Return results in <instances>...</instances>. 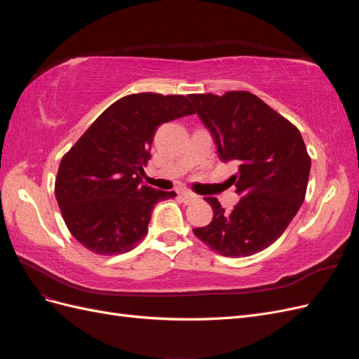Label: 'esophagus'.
<instances>
[{
  "instance_id": "1",
  "label": "esophagus",
  "mask_w": 359,
  "mask_h": 359,
  "mask_svg": "<svg viewBox=\"0 0 359 359\" xmlns=\"http://www.w3.org/2000/svg\"><path fill=\"white\" fill-rule=\"evenodd\" d=\"M181 198H182V201L186 202V203H191V202H194V201H198L196 194H193V193H190V191H182V193H181Z\"/></svg>"
}]
</instances>
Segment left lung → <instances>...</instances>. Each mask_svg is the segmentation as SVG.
<instances>
[{
	"instance_id": "obj_1",
	"label": "left lung",
	"mask_w": 359,
	"mask_h": 359,
	"mask_svg": "<svg viewBox=\"0 0 359 359\" xmlns=\"http://www.w3.org/2000/svg\"><path fill=\"white\" fill-rule=\"evenodd\" d=\"M223 161H238L229 178L241 199L224 211L215 198L212 222L193 229L202 243L227 257H245L269 247L297 215L306 198L311 160L299 130L248 91L190 94Z\"/></svg>"
}]
</instances>
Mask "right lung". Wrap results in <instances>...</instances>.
<instances>
[{"label":"right lung","mask_w":359,"mask_h":359,"mask_svg":"<svg viewBox=\"0 0 359 359\" xmlns=\"http://www.w3.org/2000/svg\"><path fill=\"white\" fill-rule=\"evenodd\" d=\"M194 107L184 95L130 94L95 119L60 163L55 196L70 233L97 255L132 250L154 206L175 191L142 186L158 126Z\"/></svg>","instance_id":"obj_1"}]
</instances>
